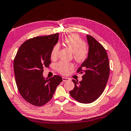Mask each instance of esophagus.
<instances>
[{
    "label": "esophagus",
    "mask_w": 131,
    "mask_h": 131,
    "mask_svg": "<svg viewBox=\"0 0 131 131\" xmlns=\"http://www.w3.org/2000/svg\"><path fill=\"white\" fill-rule=\"evenodd\" d=\"M69 80V79L68 78V77H63V81H68Z\"/></svg>",
    "instance_id": "obj_1"
}]
</instances>
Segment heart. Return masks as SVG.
<instances>
[{
  "instance_id": "b5f03b06",
  "label": "heart",
  "mask_w": 131,
  "mask_h": 131,
  "mask_svg": "<svg viewBox=\"0 0 131 131\" xmlns=\"http://www.w3.org/2000/svg\"><path fill=\"white\" fill-rule=\"evenodd\" d=\"M63 43L73 52V58L77 62H84L87 59L89 55V48L78 34H72L67 36L63 40ZM60 46L59 44L55 45L52 48L50 55L52 59L57 58L58 52ZM73 67V63L64 61H60L55 66L56 70L62 74H68Z\"/></svg>"
}]
</instances>
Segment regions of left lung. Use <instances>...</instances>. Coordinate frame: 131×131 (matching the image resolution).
I'll return each mask as SVG.
<instances>
[{
  "mask_svg": "<svg viewBox=\"0 0 131 131\" xmlns=\"http://www.w3.org/2000/svg\"><path fill=\"white\" fill-rule=\"evenodd\" d=\"M89 55L77 73H84L82 81L72 80L74 88L71 96L82 103H90L100 97L105 89L110 74V64L105 48L94 37L86 35Z\"/></svg>",
  "mask_w": 131,
  "mask_h": 131,
  "instance_id": "obj_1",
  "label": "left lung"
}]
</instances>
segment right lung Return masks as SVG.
Here are the masks:
<instances>
[{"instance_id":"right-lung-1","label":"right lung","mask_w":131,"mask_h":131,"mask_svg":"<svg viewBox=\"0 0 131 131\" xmlns=\"http://www.w3.org/2000/svg\"><path fill=\"white\" fill-rule=\"evenodd\" d=\"M58 39L59 33L29 39L21 45L15 56L13 68L18 90L24 99L34 106H42L49 102L63 81L58 75L49 79L42 75L43 68L51 63V52Z\"/></svg>"}]
</instances>
